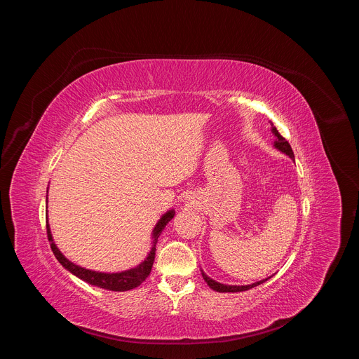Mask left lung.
Returning <instances> with one entry per match:
<instances>
[{
    "label": "left lung",
    "mask_w": 359,
    "mask_h": 359,
    "mask_svg": "<svg viewBox=\"0 0 359 359\" xmlns=\"http://www.w3.org/2000/svg\"><path fill=\"white\" fill-rule=\"evenodd\" d=\"M270 123H271V132H273V135H274L273 146H274L277 150H280L281 153H284V155H287L290 159L294 161V151H292L290 143L278 133V130L276 129V126L273 125L271 121H270ZM200 271H201L203 280L208 283V285H209L212 290H215V291H217V292H240V291H247V290H250V288H252V287H257V285L266 283L267 280H270V278L273 277V276H270V277H267V278H263V280H260V281H257V283H252V284H248V285H229V284H222V283H219V281L210 278L203 270H200Z\"/></svg>",
    "instance_id": "8db88e82"
}]
</instances>
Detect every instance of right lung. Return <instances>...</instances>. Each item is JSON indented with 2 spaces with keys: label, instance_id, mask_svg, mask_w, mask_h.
Segmentation results:
<instances>
[{
  "label": "right lung",
  "instance_id": "obj_1",
  "mask_svg": "<svg viewBox=\"0 0 359 359\" xmlns=\"http://www.w3.org/2000/svg\"><path fill=\"white\" fill-rule=\"evenodd\" d=\"M46 204H48V197H46ZM175 215H176L175 209L168 210L158 220L156 226L153 227V231H151V240L153 241H151V247H150V251L146 255V259L140 264H137L136 267L125 270V271H118V273H102V271L88 270L85 267L76 266L75 263L69 262L62 254V251L57 247V244L54 241V237H53V233H50V227H49L48 220H46V233H48V240L50 243V248H53L57 260L71 274H74L75 277L81 278L82 281L90 284V285H95V287H99V288L109 290V291H128V290H132V288H136L137 285H140L147 278V276L150 274L151 267H153V262H155L158 238L162 234L166 224L175 217Z\"/></svg>",
  "mask_w": 359,
  "mask_h": 359
}]
</instances>
